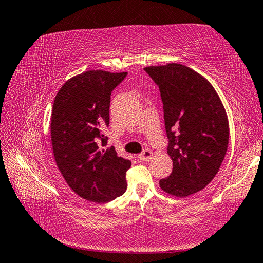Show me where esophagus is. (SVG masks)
I'll return each instance as SVG.
<instances>
[{
  "mask_svg": "<svg viewBox=\"0 0 263 263\" xmlns=\"http://www.w3.org/2000/svg\"><path fill=\"white\" fill-rule=\"evenodd\" d=\"M138 159L141 161H149L153 159V152L151 149H145L141 154L138 155Z\"/></svg>",
  "mask_w": 263,
  "mask_h": 263,
  "instance_id": "1",
  "label": "esophagus"
}]
</instances>
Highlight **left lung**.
<instances>
[{
	"mask_svg": "<svg viewBox=\"0 0 263 263\" xmlns=\"http://www.w3.org/2000/svg\"><path fill=\"white\" fill-rule=\"evenodd\" d=\"M145 71L160 88L168 155L174 163L160 187L175 197H189L211 183L227 154L226 109L213 85L189 66L169 63Z\"/></svg>",
	"mask_w": 263,
	"mask_h": 263,
	"instance_id": "1",
	"label": "left lung"
}]
</instances>
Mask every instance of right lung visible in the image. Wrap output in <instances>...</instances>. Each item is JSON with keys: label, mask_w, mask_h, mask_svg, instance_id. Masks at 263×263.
<instances>
[{"label": "right lung", "mask_w": 263, "mask_h": 263, "mask_svg": "<svg viewBox=\"0 0 263 263\" xmlns=\"http://www.w3.org/2000/svg\"><path fill=\"white\" fill-rule=\"evenodd\" d=\"M127 72L89 70L66 80L57 92L50 118L52 152L66 184L79 197L107 202L126 190L131 162L104 145L112 89Z\"/></svg>", "instance_id": "obj_1"}]
</instances>
